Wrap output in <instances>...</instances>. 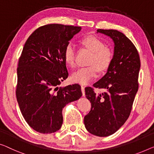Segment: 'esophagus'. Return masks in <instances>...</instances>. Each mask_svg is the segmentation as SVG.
<instances>
[{"label":"esophagus","mask_w":154,"mask_h":154,"mask_svg":"<svg viewBox=\"0 0 154 154\" xmlns=\"http://www.w3.org/2000/svg\"><path fill=\"white\" fill-rule=\"evenodd\" d=\"M81 88H82V95H83V96H84V95H85V87H84V86H82Z\"/></svg>","instance_id":"esophagus-1"}]
</instances>
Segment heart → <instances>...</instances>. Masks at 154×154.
Returning <instances> with one entry per match:
<instances>
[{
    "label": "heart",
    "mask_w": 154,
    "mask_h": 154,
    "mask_svg": "<svg viewBox=\"0 0 154 154\" xmlns=\"http://www.w3.org/2000/svg\"><path fill=\"white\" fill-rule=\"evenodd\" d=\"M80 42L92 52L88 61L89 66L77 70L71 75V80L75 83L86 85L97 77L98 70L102 72L109 69L113 55L109 48L105 47L104 43L95 36H84ZM63 59L69 67H75V48L72 43H68L64 48Z\"/></svg>",
    "instance_id": "b5f03b06"
}]
</instances>
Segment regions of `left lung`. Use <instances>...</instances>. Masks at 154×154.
I'll return each instance as SVG.
<instances>
[{
    "label": "left lung",
    "instance_id": "1",
    "mask_svg": "<svg viewBox=\"0 0 154 154\" xmlns=\"http://www.w3.org/2000/svg\"><path fill=\"white\" fill-rule=\"evenodd\" d=\"M97 33L113 40V57L104 76L93 84L95 88L104 89V93L97 95L91 87L85 88L91 109L84 122L91 134L106 137L116 133L129 116L138 90L140 60L136 48L123 33L102 29Z\"/></svg>",
    "mask_w": 154,
    "mask_h": 154
}]
</instances>
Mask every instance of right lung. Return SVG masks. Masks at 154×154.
Returning <instances> with one entry per match:
<instances>
[{"instance_id":"obj_1","label":"right lung","mask_w":154,"mask_h":154,"mask_svg":"<svg viewBox=\"0 0 154 154\" xmlns=\"http://www.w3.org/2000/svg\"><path fill=\"white\" fill-rule=\"evenodd\" d=\"M81 29L46 25L36 29L25 43L18 64L16 94L23 116L36 131L52 134L60 129L63 108L82 97L79 84L59 86L68 76L64 48Z\"/></svg>"}]
</instances>
